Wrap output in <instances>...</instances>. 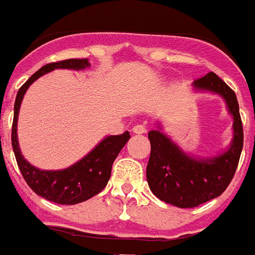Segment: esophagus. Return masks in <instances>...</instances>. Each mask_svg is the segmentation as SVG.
Returning a JSON list of instances; mask_svg holds the SVG:
<instances>
[{
    "label": "esophagus",
    "mask_w": 255,
    "mask_h": 255,
    "mask_svg": "<svg viewBox=\"0 0 255 255\" xmlns=\"http://www.w3.org/2000/svg\"><path fill=\"white\" fill-rule=\"evenodd\" d=\"M132 131L135 132V134H143V132L146 131V125H143V124H136L132 128Z\"/></svg>",
    "instance_id": "obj_1"
}]
</instances>
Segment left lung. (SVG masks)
Instances as JSON below:
<instances>
[{
    "instance_id": "obj_1",
    "label": "left lung",
    "mask_w": 255,
    "mask_h": 255,
    "mask_svg": "<svg viewBox=\"0 0 255 255\" xmlns=\"http://www.w3.org/2000/svg\"><path fill=\"white\" fill-rule=\"evenodd\" d=\"M197 90L216 92L227 102L233 116V140L226 152L212 159H193L178 148L160 130H151L147 182L160 201L180 208L206 203L224 193L236 173L244 146L243 121L236 94L215 73L194 81Z\"/></svg>"
}]
</instances>
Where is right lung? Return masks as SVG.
I'll return each instance as SVG.
<instances>
[{"instance_id": "add662e5", "label": "right lung", "mask_w": 255, "mask_h": 255, "mask_svg": "<svg viewBox=\"0 0 255 255\" xmlns=\"http://www.w3.org/2000/svg\"><path fill=\"white\" fill-rule=\"evenodd\" d=\"M90 66L87 58H69V60L57 61L52 64L44 65L41 69L29 77L28 81L19 88L14 104V119L11 129V146L15 155L16 163L20 169L23 178L27 185L37 195L58 205H77L81 202L92 198L99 194L107 186L112 165L120 151L123 150L126 142L129 140V131H125L121 135L107 136L99 143L91 152L74 165L62 170H40L23 157L20 153L16 138V123L20 103L26 94L27 88L31 83L36 81L45 73L54 69H74L81 70Z\"/></svg>"}]
</instances>
